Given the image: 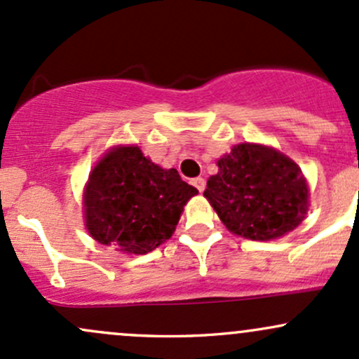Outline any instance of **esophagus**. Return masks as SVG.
Instances as JSON below:
<instances>
[{
	"mask_svg": "<svg viewBox=\"0 0 359 359\" xmlns=\"http://www.w3.org/2000/svg\"><path fill=\"white\" fill-rule=\"evenodd\" d=\"M191 183H193V187H196V190H198L200 193L205 190V180H203V178H195V180H191Z\"/></svg>",
	"mask_w": 359,
	"mask_h": 359,
	"instance_id": "1",
	"label": "esophagus"
}]
</instances>
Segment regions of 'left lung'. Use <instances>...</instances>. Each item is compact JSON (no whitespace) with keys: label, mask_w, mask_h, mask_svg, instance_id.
<instances>
[{"label":"left lung","mask_w":359,"mask_h":359,"mask_svg":"<svg viewBox=\"0 0 359 359\" xmlns=\"http://www.w3.org/2000/svg\"><path fill=\"white\" fill-rule=\"evenodd\" d=\"M203 196L225 227L252 241H271L299 227L309 210L300 168L276 149L237 144L217 161Z\"/></svg>","instance_id":"1"}]
</instances>
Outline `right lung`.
<instances>
[{
	"mask_svg": "<svg viewBox=\"0 0 359 359\" xmlns=\"http://www.w3.org/2000/svg\"><path fill=\"white\" fill-rule=\"evenodd\" d=\"M198 190L176 169H163L137 146H116L93 168L83 193L84 220L100 244L147 255L175 232Z\"/></svg>",
	"mask_w": 359,
	"mask_h": 359,
	"instance_id": "right-lung-1",
	"label": "right lung"
}]
</instances>
